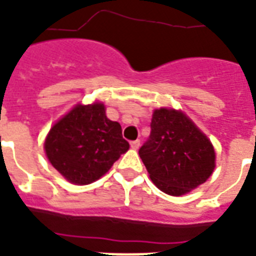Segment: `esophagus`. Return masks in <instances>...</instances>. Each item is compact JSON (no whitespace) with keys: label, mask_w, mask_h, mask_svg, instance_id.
Listing matches in <instances>:
<instances>
[{"label":"esophagus","mask_w":256,"mask_h":256,"mask_svg":"<svg viewBox=\"0 0 256 256\" xmlns=\"http://www.w3.org/2000/svg\"><path fill=\"white\" fill-rule=\"evenodd\" d=\"M130 146H132V148H134V150H136V148H140V140H132V142H130Z\"/></svg>","instance_id":"obj_1"}]
</instances>
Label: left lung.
I'll use <instances>...</instances> for the list:
<instances>
[{
    "mask_svg": "<svg viewBox=\"0 0 256 256\" xmlns=\"http://www.w3.org/2000/svg\"><path fill=\"white\" fill-rule=\"evenodd\" d=\"M150 128L140 156L160 190L179 196L206 182L215 168L214 148L182 112L156 110Z\"/></svg>",
    "mask_w": 256,
    "mask_h": 256,
    "instance_id": "obj_1",
    "label": "left lung"
}]
</instances>
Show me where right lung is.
<instances>
[{
  "label": "right lung",
  "instance_id": "add662e5",
  "mask_svg": "<svg viewBox=\"0 0 256 256\" xmlns=\"http://www.w3.org/2000/svg\"><path fill=\"white\" fill-rule=\"evenodd\" d=\"M128 150L120 124L108 120L102 104L76 106L50 128L45 140L50 164L76 184L100 179Z\"/></svg>",
  "mask_w": 256,
  "mask_h": 256
}]
</instances>
